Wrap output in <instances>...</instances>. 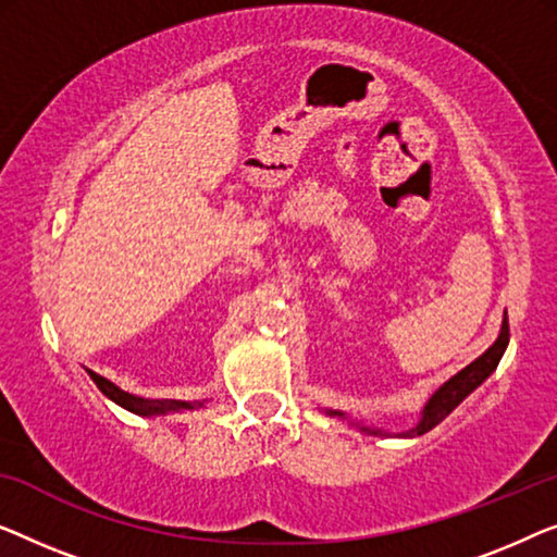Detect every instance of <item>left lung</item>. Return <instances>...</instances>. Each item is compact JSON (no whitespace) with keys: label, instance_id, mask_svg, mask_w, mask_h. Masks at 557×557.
<instances>
[{"label":"left lung","instance_id":"8db88e82","mask_svg":"<svg viewBox=\"0 0 557 557\" xmlns=\"http://www.w3.org/2000/svg\"><path fill=\"white\" fill-rule=\"evenodd\" d=\"M507 343H510V325H507V312L503 318V327H499V335L497 341L492 343V346L484 350L480 358H474L472 363L461 368L459 373H454L449 381H444L442 386H438L432 396L426 398L424 409H421V417L417 424L411 429H406L401 434H391L386 429H379V426H366L363 421H356L350 419L346 411H335V409H325L327 417L333 419H346L350 426H356L358 432L363 434H371V436H398V438H413V436H421L426 432H432L436 424H442V421L449 417V413L457 409V406L465 401V398L472 394L474 388H480L484 381L490 379L492 373H495V368L499 360H503L505 350H507Z\"/></svg>","mask_w":557,"mask_h":557}]
</instances>
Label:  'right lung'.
Masks as SVG:
<instances>
[{
	"instance_id": "1",
	"label": "right lung",
	"mask_w": 557,
	"mask_h": 557,
	"mask_svg": "<svg viewBox=\"0 0 557 557\" xmlns=\"http://www.w3.org/2000/svg\"><path fill=\"white\" fill-rule=\"evenodd\" d=\"M92 383L111 398L113 404H119L121 409L136 413V417H166V413H182V411H199L207 406V401H176V398H144L136 394H128L115 386L113 381L103 379L96 371H88Z\"/></svg>"
}]
</instances>
